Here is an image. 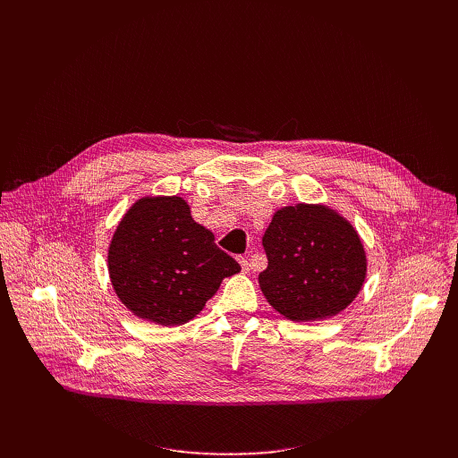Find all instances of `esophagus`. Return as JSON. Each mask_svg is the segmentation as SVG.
<instances>
[{"mask_svg":"<svg viewBox=\"0 0 458 458\" xmlns=\"http://www.w3.org/2000/svg\"><path fill=\"white\" fill-rule=\"evenodd\" d=\"M239 263H241V267H242V270H244V272H250V270H251V267H253V265L250 263V260H248V259H244V257H241V259H239Z\"/></svg>","mask_w":458,"mask_h":458,"instance_id":"1","label":"esophagus"}]
</instances>
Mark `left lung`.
<instances>
[{
  "mask_svg": "<svg viewBox=\"0 0 458 458\" xmlns=\"http://www.w3.org/2000/svg\"><path fill=\"white\" fill-rule=\"evenodd\" d=\"M268 268L259 274L267 301L290 320L330 318L359 295L366 251L335 210L295 205L277 210L265 232Z\"/></svg>",
  "mask_w": 458,
  "mask_h": 458,
  "instance_id": "left-lung-1",
  "label": "left lung"
}]
</instances>
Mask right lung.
Returning a JSON list of instances; mask_svg holds the SVG:
<instances>
[{"mask_svg": "<svg viewBox=\"0 0 458 458\" xmlns=\"http://www.w3.org/2000/svg\"><path fill=\"white\" fill-rule=\"evenodd\" d=\"M241 272L177 195L143 198L119 221L108 274L119 301L140 318L179 326L198 315L225 277Z\"/></svg>", "mask_w": 458, "mask_h": 458, "instance_id": "1", "label": "right lung"}]
</instances>
